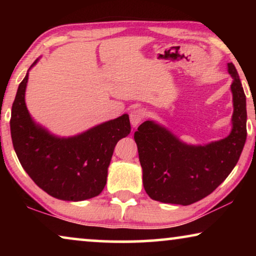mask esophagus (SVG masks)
<instances>
[{
	"label": "esophagus",
	"instance_id": "obj_1",
	"mask_svg": "<svg viewBox=\"0 0 256 256\" xmlns=\"http://www.w3.org/2000/svg\"><path fill=\"white\" fill-rule=\"evenodd\" d=\"M144 116H146V112L144 110H142V108H135V110H132L130 112V115H129V118H130V124L132 127L134 128L138 127V126L143 121Z\"/></svg>",
	"mask_w": 256,
	"mask_h": 256
}]
</instances>
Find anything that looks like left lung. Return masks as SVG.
<instances>
[{"label": "left lung", "instance_id": "1", "mask_svg": "<svg viewBox=\"0 0 256 256\" xmlns=\"http://www.w3.org/2000/svg\"><path fill=\"white\" fill-rule=\"evenodd\" d=\"M232 130L208 144H188L164 126L144 121L135 132L143 186L154 200L190 205L212 194L236 166L247 138L246 96L232 62Z\"/></svg>", "mask_w": 256, "mask_h": 256}]
</instances>
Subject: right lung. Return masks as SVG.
<instances>
[{
    "label": "right lung",
    "mask_w": 256,
    "mask_h": 256,
    "mask_svg": "<svg viewBox=\"0 0 256 256\" xmlns=\"http://www.w3.org/2000/svg\"><path fill=\"white\" fill-rule=\"evenodd\" d=\"M30 68L17 90L10 118L12 146L20 163L31 180L52 197L66 202L96 197L107 183L115 146L130 132L128 114L70 138L51 134L34 121L26 108Z\"/></svg>",
    "instance_id": "obj_1"
}]
</instances>
